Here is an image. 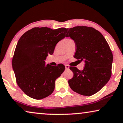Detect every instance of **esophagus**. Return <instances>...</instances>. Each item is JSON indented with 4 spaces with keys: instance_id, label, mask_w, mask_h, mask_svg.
Segmentation results:
<instances>
[{
    "instance_id": "obj_1",
    "label": "esophagus",
    "mask_w": 123,
    "mask_h": 123,
    "mask_svg": "<svg viewBox=\"0 0 123 123\" xmlns=\"http://www.w3.org/2000/svg\"><path fill=\"white\" fill-rule=\"evenodd\" d=\"M65 67L66 69H69V66L68 65H65Z\"/></svg>"
}]
</instances>
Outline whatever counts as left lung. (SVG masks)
I'll return each mask as SVG.
<instances>
[{
  "instance_id": "left-lung-1",
  "label": "left lung",
  "mask_w": 123,
  "mask_h": 123,
  "mask_svg": "<svg viewBox=\"0 0 123 123\" xmlns=\"http://www.w3.org/2000/svg\"><path fill=\"white\" fill-rule=\"evenodd\" d=\"M68 36L74 41V58L85 62L83 70L70 67L74 76L68 80L73 91L84 96L98 92L110 80L113 55L101 33L92 27L76 26L67 28Z\"/></svg>"
}]
</instances>
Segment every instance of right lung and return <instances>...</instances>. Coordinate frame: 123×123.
<instances>
[{"instance_id": "obj_1", "label": "right lung", "mask_w": 123, "mask_h": 123, "mask_svg": "<svg viewBox=\"0 0 123 123\" xmlns=\"http://www.w3.org/2000/svg\"><path fill=\"white\" fill-rule=\"evenodd\" d=\"M66 28L52 30L35 27L18 40L12 59L17 83L25 93L40 100L49 96L55 88V82L65 70L62 64L53 67L45 60L52 55L57 43L68 37Z\"/></svg>"}]
</instances>
